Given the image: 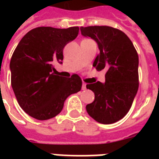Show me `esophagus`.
Listing matches in <instances>:
<instances>
[{"instance_id":"1","label":"esophagus","mask_w":159,"mask_h":159,"mask_svg":"<svg viewBox=\"0 0 159 159\" xmlns=\"http://www.w3.org/2000/svg\"><path fill=\"white\" fill-rule=\"evenodd\" d=\"M87 89V84L85 83H83V86H82V89L85 90Z\"/></svg>"}]
</instances>
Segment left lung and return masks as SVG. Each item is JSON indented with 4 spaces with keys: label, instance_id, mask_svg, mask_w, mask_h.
<instances>
[{
    "label": "left lung",
    "instance_id": "1",
    "mask_svg": "<svg viewBox=\"0 0 159 159\" xmlns=\"http://www.w3.org/2000/svg\"><path fill=\"white\" fill-rule=\"evenodd\" d=\"M84 36L98 44L100 54L93 66L107 69L106 83L87 84L94 93V100L86 106L90 117L103 124L114 123L126 115L139 88V57L125 33L110 26L81 27Z\"/></svg>",
    "mask_w": 159,
    "mask_h": 159
}]
</instances>
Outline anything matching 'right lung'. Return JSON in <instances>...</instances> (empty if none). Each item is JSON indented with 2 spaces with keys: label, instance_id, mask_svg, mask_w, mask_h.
Instances as JSON below:
<instances>
[{
  "label": "right lung",
  "instance_id": "obj_1",
  "mask_svg": "<svg viewBox=\"0 0 159 159\" xmlns=\"http://www.w3.org/2000/svg\"><path fill=\"white\" fill-rule=\"evenodd\" d=\"M79 27H37L17 46L10 61L11 84L18 103L37 120L52 118L62 111L66 98L82 89L76 74L70 78L52 72L53 62L61 64L63 49L76 38Z\"/></svg>",
  "mask_w": 159,
  "mask_h": 159
}]
</instances>
